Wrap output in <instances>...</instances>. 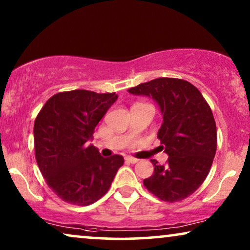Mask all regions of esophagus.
Here are the masks:
<instances>
[{"label":"esophagus","mask_w":250,"mask_h":250,"mask_svg":"<svg viewBox=\"0 0 250 250\" xmlns=\"http://www.w3.org/2000/svg\"><path fill=\"white\" fill-rule=\"evenodd\" d=\"M125 162L126 163H129V164H135V163H138L139 160L136 159V158H133V157L127 156V157H125Z\"/></svg>","instance_id":"34e87169"}]
</instances>
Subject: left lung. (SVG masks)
Returning a JSON list of instances; mask_svg holds the SVG:
<instances>
[{
    "instance_id": "8db88e82",
    "label": "left lung",
    "mask_w": 250,
    "mask_h": 250,
    "mask_svg": "<svg viewBox=\"0 0 250 250\" xmlns=\"http://www.w3.org/2000/svg\"><path fill=\"white\" fill-rule=\"evenodd\" d=\"M127 91L152 98L163 115L157 136L168 159L166 165L151 159L155 170L143 184L167 203L186 199L203 184L216 152V124L210 107L196 86L179 78H156Z\"/></svg>"
}]
</instances>
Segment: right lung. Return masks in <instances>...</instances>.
Returning <instances> with one entry per match:
<instances>
[{"mask_svg": "<svg viewBox=\"0 0 250 250\" xmlns=\"http://www.w3.org/2000/svg\"><path fill=\"white\" fill-rule=\"evenodd\" d=\"M116 93L74 90L54 94L34 124L35 158L46 183L66 203L87 206L104 196L124 158H104L94 146L95 126Z\"/></svg>", "mask_w": 250, "mask_h": 250, "instance_id": "add662e5", "label": "right lung"}]
</instances>
